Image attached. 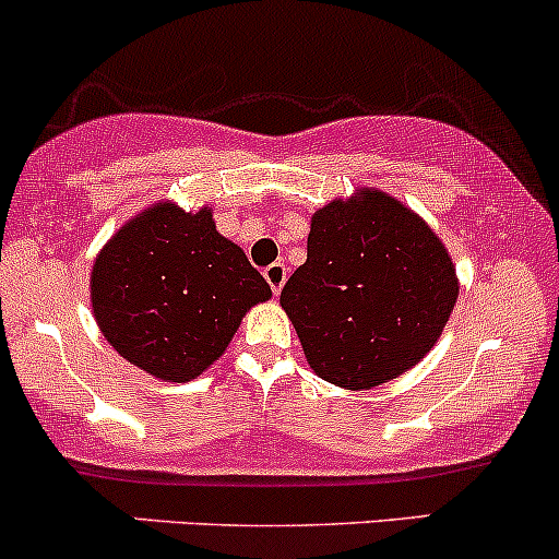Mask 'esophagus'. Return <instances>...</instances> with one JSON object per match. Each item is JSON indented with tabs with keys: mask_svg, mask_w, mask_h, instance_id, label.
Returning a JSON list of instances; mask_svg holds the SVG:
<instances>
[{
	"mask_svg": "<svg viewBox=\"0 0 559 559\" xmlns=\"http://www.w3.org/2000/svg\"><path fill=\"white\" fill-rule=\"evenodd\" d=\"M263 277H266L269 287H272V293L277 296V293L282 290V285H285V280H287V266H285V263H272V266L263 269Z\"/></svg>",
	"mask_w": 559,
	"mask_h": 559,
	"instance_id": "34e87169",
	"label": "esophagus"
}]
</instances>
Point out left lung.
Wrapping results in <instances>:
<instances>
[{"mask_svg": "<svg viewBox=\"0 0 559 559\" xmlns=\"http://www.w3.org/2000/svg\"><path fill=\"white\" fill-rule=\"evenodd\" d=\"M306 250L280 304L319 378L364 391L404 374L436 346L460 282L417 213L361 190L313 213Z\"/></svg>", "mask_w": 559, "mask_h": 559, "instance_id": "1", "label": "left lung"}]
</instances>
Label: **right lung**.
<instances>
[{
  "instance_id": "add662e5",
  "label": "right lung",
  "mask_w": 559,
  "mask_h": 559,
  "mask_svg": "<svg viewBox=\"0 0 559 559\" xmlns=\"http://www.w3.org/2000/svg\"><path fill=\"white\" fill-rule=\"evenodd\" d=\"M272 287L211 209L155 203L112 235L92 266V309L123 359L168 382L195 380Z\"/></svg>"
}]
</instances>
